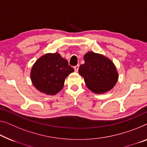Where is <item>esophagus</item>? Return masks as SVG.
<instances>
[{"label":"esophagus","mask_w":147,"mask_h":147,"mask_svg":"<svg viewBox=\"0 0 147 147\" xmlns=\"http://www.w3.org/2000/svg\"><path fill=\"white\" fill-rule=\"evenodd\" d=\"M74 71H75L76 72H77L78 71V69H79V65H76V66H74Z\"/></svg>","instance_id":"obj_1"}]
</instances>
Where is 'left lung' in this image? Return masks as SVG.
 Wrapping results in <instances>:
<instances>
[{
    "mask_svg": "<svg viewBox=\"0 0 147 147\" xmlns=\"http://www.w3.org/2000/svg\"><path fill=\"white\" fill-rule=\"evenodd\" d=\"M84 64L81 65L78 73L84 77L86 86L96 94L108 92L115 86L118 74L112 61L94 52L84 56Z\"/></svg>",
    "mask_w": 147,
    "mask_h": 147,
    "instance_id": "obj_1",
    "label": "left lung"
}]
</instances>
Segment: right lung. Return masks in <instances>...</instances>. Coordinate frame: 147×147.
Wrapping results in <instances>:
<instances>
[{
    "instance_id": "obj_1",
    "label": "right lung",
    "mask_w": 147,
    "mask_h": 147,
    "mask_svg": "<svg viewBox=\"0 0 147 147\" xmlns=\"http://www.w3.org/2000/svg\"><path fill=\"white\" fill-rule=\"evenodd\" d=\"M74 69L58 53H47L35 63L31 71L33 84L41 92L55 95L62 90L65 80Z\"/></svg>"
}]
</instances>
